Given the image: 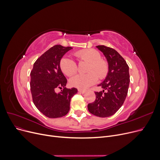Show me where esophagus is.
Returning <instances> with one entry per match:
<instances>
[{"instance_id": "1", "label": "esophagus", "mask_w": 160, "mask_h": 160, "mask_svg": "<svg viewBox=\"0 0 160 160\" xmlns=\"http://www.w3.org/2000/svg\"><path fill=\"white\" fill-rule=\"evenodd\" d=\"M78 92L81 93H84L86 92V90H82V89H78Z\"/></svg>"}]
</instances>
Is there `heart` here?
<instances>
[{
  "mask_svg": "<svg viewBox=\"0 0 160 160\" xmlns=\"http://www.w3.org/2000/svg\"><path fill=\"white\" fill-rule=\"evenodd\" d=\"M79 62H87V74H78L71 78V85L80 89H85L95 84L98 78L105 79L109 67L107 61L101 59V53L93 49L81 50L74 53ZM62 72L68 76H72L78 70L76 62L69 58H63L60 61Z\"/></svg>",
  "mask_w": 160,
  "mask_h": 160,
  "instance_id": "obj_1",
  "label": "heart"
}]
</instances>
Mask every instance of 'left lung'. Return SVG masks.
Masks as SVG:
<instances>
[{"instance_id":"8db88e82","label":"left lung","mask_w":160,"mask_h":160,"mask_svg":"<svg viewBox=\"0 0 160 160\" xmlns=\"http://www.w3.org/2000/svg\"><path fill=\"white\" fill-rule=\"evenodd\" d=\"M96 47L106 57L109 70L106 79L98 85L102 91L95 92L96 100L89 103L88 110L94 116L107 118L114 115L126 99L130 82L129 67L114 49L104 45Z\"/></svg>"}]
</instances>
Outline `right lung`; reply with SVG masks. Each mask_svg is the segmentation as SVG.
Listing matches in <instances>:
<instances>
[{"mask_svg":"<svg viewBox=\"0 0 160 160\" xmlns=\"http://www.w3.org/2000/svg\"><path fill=\"white\" fill-rule=\"evenodd\" d=\"M72 47L55 45L36 60L30 73V90L33 102L41 113L50 118H61L70 110L72 98L78 89L66 88L67 79L63 75L60 61ZM59 88L62 90L56 93Z\"/></svg>","mask_w":160,"mask_h":160,"instance_id":"obj_1","label":"right lung"}]
</instances>
